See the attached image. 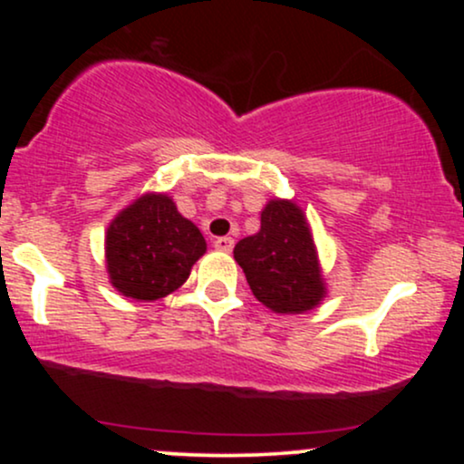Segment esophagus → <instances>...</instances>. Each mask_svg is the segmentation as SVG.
I'll list each match as a JSON object with an SVG mask.
<instances>
[{"mask_svg": "<svg viewBox=\"0 0 464 464\" xmlns=\"http://www.w3.org/2000/svg\"><path fill=\"white\" fill-rule=\"evenodd\" d=\"M233 244H236V242H233V237H218L214 242V246L218 250H222V253H231Z\"/></svg>", "mask_w": 464, "mask_h": 464, "instance_id": "esophagus-1", "label": "esophagus"}]
</instances>
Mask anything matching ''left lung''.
Returning a JSON list of instances; mask_svg holds the SVG:
<instances>
[{
	"label": "left lung",
	"mask_w": 464,
	"mask_h": 464,
	"mask_svg": "<svg viewBox=\"0 0 464 464\" xmlns=\"http://www.w3.org/2000/svg\"><path fill=\"white\" fill-rule=\"evenodd\" d=\"M233 257L242 266L255 299L275 314L312 312L327 296L312 227L295 200L266 202L262 227L255 236L239 239Z\"/></svg>",
	"instance_id": "8db88e82"
}]
</instances>
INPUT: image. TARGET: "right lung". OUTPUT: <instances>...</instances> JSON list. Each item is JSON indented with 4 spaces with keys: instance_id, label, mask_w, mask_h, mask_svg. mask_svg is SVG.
<instances>
[{
    "instance_id": "right-lung-1",
    "label": "right lung",
    "mask_w": 464,
    "mask_h": 464,
    "mask_svg": "<svg viewBox=\"0 0 464 464\" xmlns=\"http://www.w3.org/2000/svg\"><path fill=\"white\" fill-rule=\"evenodd\" d=\"M205 253L200 228L180 216L177 202L163 191H146L132 200L109 222L104 236L111 285L132 301L172 295Z\"/></svg>"
}]
</instances>
